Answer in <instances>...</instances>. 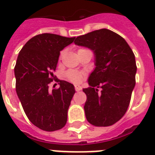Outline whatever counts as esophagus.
Segmentation results:
<instances>
[{"instance_id": "1", "label": "esophagus", "mask_w": 155, "mask_h": 155, "mask_svg": "<svg viewBox=\"0 0 155 155\" xmlns=\"http://www.w3.org/2000/svg\"><path fill=\"white\" fill-rule=\"evenodd\" d=\"M75 91L79 92V91H80L81 89H82V88H81V86H80V85H75Z\"/></svg>"}]
</instances>
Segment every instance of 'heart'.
Instances as JSON below:
<instances>
[{"mask_svg": "<svg viewBox=\"0 0 155 155\" xmlns=\"http://www.w3.org/2000/svg\"><path fill=\"white\" fill-rule=\"evenodd\" d=\"M85 49H80L78 51H81V50H84ZM64 54V51H61L60 55H59V59H61ZM84 76V74L78 71H75V70H68L65 73V78L67 79L68 81L74 84H79L83 80Z\"/></svg>", "mask_w": 155, "mask_h": 155, "instance_id": "1", "label": "heart"}]
</instances>
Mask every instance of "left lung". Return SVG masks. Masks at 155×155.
Returning a JSON list of instances; mask_svg holds the SVG:
<instances>
[{"mask_svg":"<svg viewBox=\"0 0 155 155\" xmlns=\"http://www.w3.org/2000/svg\"><path fill=\"white\" fill-rule=\"evenodd\" d=\"M74 43L95 54L96 67L88 81L90 87L83 89L87 96L86 119L97 127L114 124L127 111L135 87V55L122 36L106 28L80 35Z\"/></svg>","mask_w":155,"mask_h":155,"instance_id":"left-lung-1","label":"left lung"}]
</instances>
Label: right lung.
I'll list each match as a JSON object with an SVG mask.
<instances>
[{"mask_svg": "<svg viewBox=\"0 0 155 155\" xmlns=\"http://www.w3.org/2000/svg\"><path fill=\"white\" fill-rule=\"evenodd\" d=\"M75 37L43 33L22 47L15 67L16 93L28 120L39 128L54 132L64 127L67 110L75 93L72 84L54 75L60 51ZM54 79L59 88L49 91Z\"/></svg>", "mask_w": 155, "mask_h": 155, "instance_id": "right-lung-1", "label": "right lung"}]
</instances>
